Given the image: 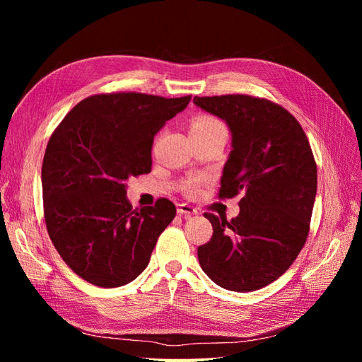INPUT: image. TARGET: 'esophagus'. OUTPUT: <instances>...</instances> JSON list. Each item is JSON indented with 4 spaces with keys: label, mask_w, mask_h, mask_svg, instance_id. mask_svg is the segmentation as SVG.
Returning <instances> with one entry per match:
<instances>
[{
    "label": "esophagus",
    "mask_w": 362,
    "mask_h": 362,
    "mask_svg": "<svg viewBox=\"0 0 362 362\" xmlns=\"http://www.w3.org/2000/svg\"><path fill=\"white\" fill-rule=\"evenodd\" d=\"M178 214L184 216V217H190L193 214H198V208H194L193 205H189V204H180Z\"/></svg>",
    "instance_id": "obj_1"
}]
</instances>
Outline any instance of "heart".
<instances>
[{
  "mask_svg": "<svg viewBox=\"0 0 362 362\" xmlns=\"http://www.w3.org/2000/svg\"><path fill=\"white\" fill-rule=\"evenodd\" d=\"M217 128H223V125L218 122L217 119L210 117V116H202V117H198L193 120L190 131L192 133H201V131H211V129H217ZM201 182H202L201 180H192L187 184V190L190 193H196L201 187Z\"/></svg>",
  "mask_w": 362,
  "mask_h": 362,
  "instance_id": "1",
  "label": "heart"
}]
</instances>
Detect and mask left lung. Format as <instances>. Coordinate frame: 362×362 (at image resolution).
Instances as JSON below:
<instances>
[{"mask_svg": "<svg viewBox=\"0 0 362 362\" xmlns=\"http://www.w3.org/2000/svg\"><path fill=\"white\" fill-rule=\"evenodd\" d=\"M193 104L231 133L218 196H243L231 221L204 214L213 237L198 247L199 264L218 287L259 290L293 264L308 235L317 192L310 141L286 108L259 98L194 96Z\"/></svg>", "mask_w": 362, "mask_h": 362, "instance_id": "1", "label": "left lung"}]
</instances>
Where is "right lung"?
Wrapping results in <instances>:
<instances>
[{
	"instance_id": "right-lung-1",
	"label": "right lung",
	"mask_w": 362,
	"mask_h": 362,
	"mask_svg": "<svg viewBox=\"0 0 362 362\" xmlns=\"http://www.w3.org/2000/svg\"><path fill=\"white\" fill-rule=\"evenodd\" d=\"M189 103L190 96L95 95L52 133L42 164L47 229L63 261L84 281L115 288L148 267L177 208L158 199L133 210L127 182L151 172L156 134Z\"/></svg>"
}]
</instances>
